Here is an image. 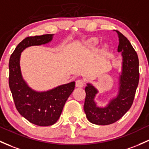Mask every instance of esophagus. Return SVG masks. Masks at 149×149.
Masks as SVG:
<instances>
[{
    "mask_svg": "<svg viewBox=\"0 0 149 149\" xmlns=\"http://www.w3.org/2000/svg\"><path fill=\"white\" fill-rule=\"evenodd\" d=\"M84 86V81L83 80H77L76 81V86L77 88H82Z\"/></svg>",
    "mask_w": 149,
    "mask_h": 149,
    "instance_id": "esophagus-1",
    "label": "esophagus"
}]
</instances>
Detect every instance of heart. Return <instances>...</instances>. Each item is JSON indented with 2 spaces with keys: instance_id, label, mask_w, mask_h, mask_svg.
<instances>
[{
  "instance_id": "b5f03b06",
  "label": "heart",
  "mask_w": 149,
  "mask_h": 149,
  "mask_svg": "<svg viewBox=\"0 0 149 149\" xmlns=\"http://www.w3.org/2000/svg\"><path fill=\"white\" fill-rule=\"evenodd\" d=\"M97 44H98V40L97 39H93V40H90L89 42L85 45V49L86 51H91L95 49L97 47ZM107 49V47H103V51H105Z\"/></svg>"
}]
</instances>
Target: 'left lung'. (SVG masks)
Listing matches in <instances>:
<instances>
[{"label": "left lung", "mask_w": 149, "mask_h": 149, "mask_svg": "<svg viewBox=\"0 0 149 149\" xmlns=\"http://www.w3.org/2000/svg\"><path fill=\"white\" fill-rule=\"evenodd\" d=\"M117 52L122 54V68L118 76V91L115 96L109 100L104 107H98L95 101L99 91L91 83H87L84 111L91 123L108 125L122 118L133 103L139 81V58L130 42L119 31Z\"/></svg>", "instance_id": "obj_1"}]
</instances>
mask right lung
<instances>
[{
	"instance_id": "right-lung-1",
	"label": "right lung",
	"mask_w": 149,
	"mask_h": 149,
	"mask_svg": "<svg viewBox=\"0 0 149 149\" xmlns=\"http://www.w3.org/2000/svg\"><path fill=\"white\" fill-rule=\"evenodd\" d=\"M54 35L27 37L16 47L9 61V86L16 108L29 122L41 127L52 125L57 122L67 99L74 90L75 81L47 91H35L22 77L20 56L27 47L49 43Z\"/></svg>"
}]
</instances>
